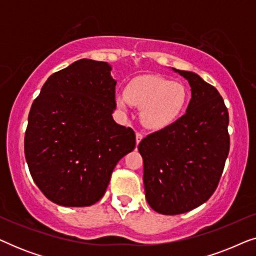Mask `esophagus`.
<instances>
[{"instance_id": "esophagus-1", "label": "esophagus", "mask_w": 256, "mask_h": 256, "mask_svg": "<svg viewBox=\"0 0 256 256\" xmlns=\"http://www.w3.org/2000/svg\"><path fill=\"white\" fill-rule=\"evenodd\" d=\"M142 138H143V135L141 134V132H136V144L138 146V143L142 141Z\"/></svg>"}]
</instances>
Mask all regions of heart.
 <instances>
[{
  "label": "heart",
  "instance_id": "1",
  "mask_svg": "<svg viewBox=\"0 0 256 256\" xmlns=\"http://www.w3.org/2000/svg\"><path fill=\"white\" fill-rule=\"evenodd\" d=\"M186 98V90L180 84L162 76H141L132 79L124 94H118L115 101L124 113L130 110V104L141 108V124L152 130H160L177 120Z\"/></svg>",
  "mask_w": 256,
  "mask_h": 256
}]
</instances>
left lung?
I'll list each match as a JSON object with an SVG mask.
<instances>
[{
  "label": "left lung",
  "instance_id": "obj_1",
  "mask_svg": "<svg viewBox=\"0 0 256 256\" xmlns=\"http://www.w3.org/2000/svg\"><path fill=\"white\" fill-rule=\"evenodd\" d=\"M172 70L191 87L186 112L138 144L146 202L166 216L191 211L211 197L230 152L228 112L222 96L197 73Z\"/></svg>",
  "mask_w": 256,
  "mask_h": 256
}]
</instances>
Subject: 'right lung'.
Listing matches in <instances>:
<instances>
[{"instance_id":"obj_1","label":"right lung","mask_w":256,"mask_h":256,"mask_svg":"<svg viewBox=\"0 0 256 256\" xmlns=\"http://www.w3.org/2000/svg\"><path fill=\"white\" fill-rule=\"evenodd\" d=\"M106 62L80 59L54 73L31 106L24 152L45 197L68 208L99 202L122 157L134 150L132 128L114 121L116 80Z\"/></svg>"}]
</instances>
